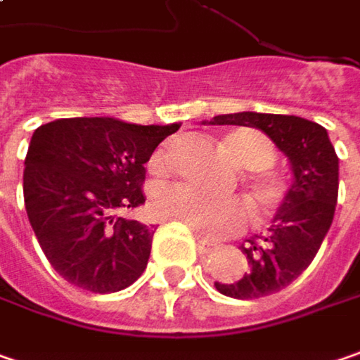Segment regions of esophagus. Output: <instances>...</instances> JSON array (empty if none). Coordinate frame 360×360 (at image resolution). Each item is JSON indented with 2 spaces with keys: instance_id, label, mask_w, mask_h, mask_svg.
<instances>
[{
  "instance_id": "esophagus-1",
  "label": "esophagus",
  "mask_w": 360,
  "mask_h": 360,
  "mask_svg": "<svg viewBox=\"0 0 360 360\" xmlns=\"http://www.w3.org/2000/svg\"><path fill=\"white\" fill-rule=\"evenodd\" d=\"M196 245H198V249H200L202 253H210V251L217 247V243L208 241V239H202V237H196Z\"/></svg>"
}]
</instances>
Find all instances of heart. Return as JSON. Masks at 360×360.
I'll return each instance as SVG.
<instances>
[{"label": "heart", "instance_id": "1", "mask_svg": "<svg viewBox=\"0 0 360 360\" xmlns=\"http://www.w3.org/2000/svg\"><path fill=\"white\" fill-rule=\"evenodd\" d=\"M226 155L245 170H251L247 192L255 214L271 217L288 198V184L276 172H269L278 160L276 146L265 135L251 129H235L223 137ZM152 170L168 172V152L158 150ZM153 212L162 221L184 225L198 237L223 239L239 233L249 221V207L239 196H217L190 184L164 186L153 196Z\"/></svg>", "mask_w": 360, "mask_h": 360}]
</instances>
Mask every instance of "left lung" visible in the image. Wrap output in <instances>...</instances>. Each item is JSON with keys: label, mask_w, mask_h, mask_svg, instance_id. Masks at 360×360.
<instances>
[{"label": "left lung", "mask_w": 360, "mask_h": 360, "mask_svg": "<svg viewBox=\"0 0 360 360\" xmlns=\"http://www.w3.org/2000/svg\"><path fill=\"white\" fill-rule=\"evenodd\" d=\"M210 125L257 127L288 155L294 184L274 217L267 237H251L241 245L249 271L233 283H214L221 294L255 300L288 288L312 263L333 225L338 198V155L328 134L314 121L274 113L217 115Z\"/></svg>", "instance_id": "8db88e82"}]
</instances>
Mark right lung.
Listing matches in <instances>:
<instances>
[{"label":"right lung","instance_id":"right-lung-1","mask_svg":"<svg viewBox=\"0 0 360 360\" xmlns=\"http://www.w3.org/2000/svg\"><path fill=\"white\" fill-rule=\"evenodd\" d=\"M180 129L75 117L40 125L30 141L24 202L46 259L68 283L111 294L139 278L152 226L119 217L146 202L143 164Z\"/></svg>","mask_w":360,"mask_h":360}]
</instances>
